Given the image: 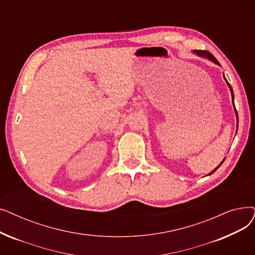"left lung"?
Listing matches in <instances>:
<instances>
[{"mask_svg":"<svg viewBox=\"0 0 255 255\" xmlns=\"http://www.w3.org/2000/svg\"><path fill=\"white\" fill-rule=\"evenodd\" d=\"M194 53L196 54V55H198V56H200V57H205V58H207V59H209L210 61H213V62H215V63H217V64H219L220 65V63L218 62V60L214 57V55L213 54H210L209 52H207V51H201V50H195L194 51ZM224 79H225V81H226V83H227V85H228V87H229V90H230V93H231V97H232V102H234V91H232V87H231V85L229 84V82L227 81V79L225 78V76H224ZM234 106H235V103H234ZM235 112H236V116H237V120L239 121V117H238V112H237V109H236V106H235ZM224 160H225V158L222 160V162H221L218 167L215 169V170H213L212 172H210L208 175H210V174H213L215 171H217L218 169H219V167L221 164H222L223 162H224Z\"/></svg>","mask_w":255,"mask_h":255,"instance_id":"obj_1","label":"left lung"}]
</instances>
